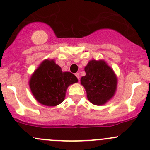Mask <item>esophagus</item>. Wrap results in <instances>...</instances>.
Returning <instances> with one entry per match:
<instances>
[{
    "mask_svg": "<svg viewBox=\"0 0 150 150\" xmlns=\"http://www.w3.org/2000/svg\"><path fill=\"white\" fill-rule=\"evenodd\" d=\"M75 76H76L77 78H78V79L79 80V78H80V74L78 73V72H77V73H75Z\"/></svg>",
    "mask_w": 150,
    "mask_h": 150,
    "instance_id": "obj_1",
    "label": "esophagus"
}]
</instances>
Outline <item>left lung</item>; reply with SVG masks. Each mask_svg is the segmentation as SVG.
<instances>
[{
  "label": "left lung",
  "instance_id": "left-lung-1",
  "mask_svg": "<svg viewBox=\"0 0 150 150\" xmlns=\"http://www.w3.org/2000/svg\"><path fill=\"white\" fill-rule=\"evenodd\" d=\"M86 75L82 77L81 84L87 93L88 99L92 104L102 105L115 94L117 78L111 67L105 62L91 60L85 67Z\"/></svg>",
  "mask_w": 150,
  "mask_h": 150
}]
</instances>
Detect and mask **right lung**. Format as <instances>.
Here are the masks:
<instances>
[{"label": "right lung", "instance_id": "obj_1", "mask_svg": "<svg viewBox=\"0 0 150 150\" xmlns=\"http://www.w3.org/2000/svg\"><path fill=\"white\" fill-rule=\"evenodd\" d=\"M77 82L73 74L63 72L54 60H45L30 78V87L38 102L53 107L64 101L68 86Z\"/></svg>", "mask_w": 150, "mask_h": 150}]
</instances>
